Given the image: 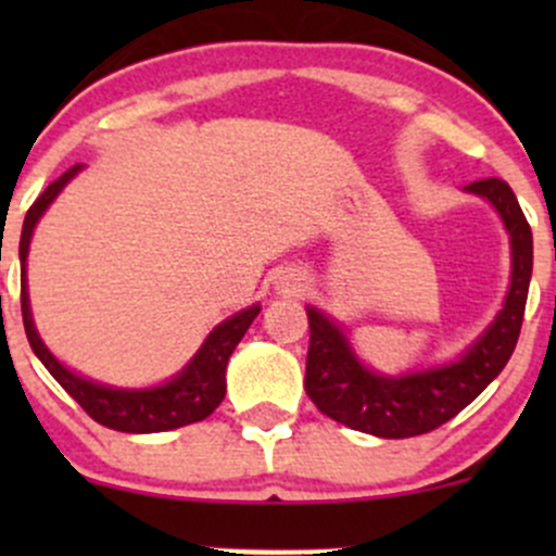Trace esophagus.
I'll use <instances>...</instances> for the list:
<instances>
[{"mask_svg": "<svg viewBox=\"0 0 556 556\" xmlns=\"http://www.w3.org/2000/svg\"><path fill=\"white\" fill-rule=\"evenodd\" d=\"M288 288H290V290H295V288H301V282H293V279H290V282H288Z\"/></svg>", "mask_w": 556, "mask_h": 556, "instance_id": "obj_1", "label": "esophagus"}]
</instances>
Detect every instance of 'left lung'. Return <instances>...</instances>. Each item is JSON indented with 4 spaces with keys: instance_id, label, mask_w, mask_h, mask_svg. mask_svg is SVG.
Masks as SVG:
<instances>
[{
    "instance_id": "8db88e82",
    "label": "left lung",
    "mask_w": 556,
    "mask_h": 556,
    "mask_svg": "<svg viewBox=\"0 0 556 556\" xmlns=\"http://www.w3.org/2000/svg\"><path fill=\"white\" fill-rule=\"evenodd\" d=\"M465 190L490 201L511 237V288L503 309L450 366L414 371L406 377H384L357 361L333 319L306 306V395L336 422L379 439H412L430 433L457 417L506 368L525 317L532 277V231L508 182L490 177L465 185Z\"/></svg>"
}]
</instances>
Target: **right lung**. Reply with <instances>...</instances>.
<instances>
[{
    "label": "right lung",
    "mask_w": 556,
    "mask_h": 556,
    "mask_svg": "<svg viewBox=\"0 0 556 556\" xmlns=\"http://www.w3.org/2000/svg\"><path fill=\"white\" fill-rule=\"evenodd\" d=\"M83 166H72L70 172L61 174L55 182H50L45 188V193L39 195L35 204L29 206L24 220V231H21V312H24V328L26 339H29L35 355L42 361V366L48 368L50 377L55 379L77 403L83 406V412L91 419H97L99 425L112 430H121V433H164V430L182 428V425L201 422V419L210 417L220 401L226 397V366L228 357L233 355L237 344L242 341L247 328L252 325V319L261 314V306H250L242 309L233 317H228L226 323L217 325L206 341L201 344V350L195 352L193 361L161 387H148V390H117V387H106L99 382H91L86 377H77L75 371H70L66 366H61L53 355H50L48 346L39 339L35 319H31L29 309V290H26V255H29L31 233H35L37 220L42 217V212L53 204L55 195L64 190V185L80 172Z\"/></svg>",
    "instance_id": "obj_1"
}]
</instances>
